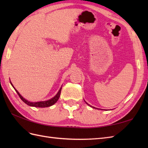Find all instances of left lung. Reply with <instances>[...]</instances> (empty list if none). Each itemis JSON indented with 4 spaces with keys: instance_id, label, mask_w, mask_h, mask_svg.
<instances>
[{
    "instance_id": "left-lung-1",
    "label": "left lung",
    "mask_w": 148,
    "mask_h": 148,
    "mask_svg": "<svg viewBox=\"0 0 148 148\" xmlns=\"http://www.w3.org/2000/svg\"><path fill=\"white\" fill-rule=\"evenodd\" d=\"M87 104H88V103H87ZM88 106H90V105H89V104H88Z\"/></svg>"
}]
</instances>
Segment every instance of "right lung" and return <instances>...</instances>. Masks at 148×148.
I'll return each instance as SVG.
<instances>
[{
  "instance_id": "1",
  "label": "right lung",
  "mask_w": 148,
  "mask_h": 148,
  "mask_svg": "<svg viewBox=\"0 0 148 148\" xmlns=\"http://www.w3.org/2000/svg\"><path fill=\"white\" fill-rule=\"evenodd\" d=\"M11 85L12 86V84H11ZM14 88V86H13ZM14 90H16V92L18 93V95H19V97H20V99L23 100V101L27 104L28 106H33V107H36V108H46V107H49L52 105L54 104L56 102H57V100H58L60 95V93H61V90H62V88H60V89L58 91V93L56 94V95L53 97V99H50L49 100H46V101H42V102H30L29 101H28L26 99H25L23 97H22L18 91L14 88Z\"/></svg>"
}]
</instances>
